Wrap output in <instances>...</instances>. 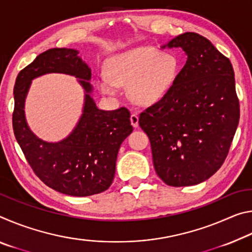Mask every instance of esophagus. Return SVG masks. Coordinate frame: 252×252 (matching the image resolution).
<instances>
[{
  "label": "esophagus",
  "instance_id": "esophagus-1",
  "mask_svg": "<svg viewBox=\"0 0 252 252\" xmlns=\"http://www.w3.org/2000/svg\"><path fill=\"white\" fill-rule=\"evenodd\" d=\"M130 121H131V125L133 127H136L139 126V117H138V113L136 112H132L131 116H130Z\"/></svg>",
  "mask_w": 252,
  "mask_h": 252
}]
</instances>
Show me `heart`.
I'll list each match as a JSON object with an SVG mask.
<instances>
[{"instance_id": "heart-1", "label": "heart", "mask_w": 252, "mask_h": 252, "mask_svg": "<svg viewBox=\"0 0 252 252\" xmlns=\"http://www.w3.org/2000/svg\"><path fill=\"white\" fill-rule=\"evenodd\" d=\"M178 61L173 55L152 48H138L110 59L108 73H102L99 87L113 94L119 85H129L131 99L140 104L159 101L177 78Z\"/></svg>"}]
</instances>
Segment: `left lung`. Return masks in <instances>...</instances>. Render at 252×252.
I'll use <instances>...</instances> for the list:
<instances>
[{"instance_id":"8db88e82","label":"left lung","mask_w":252,"mask_h":252,"mask_svg":"<svg viewBox=\"0 0 252 252\" xmlns=\"http://www.w3.org/2000/svg\"><path fill=\"white\" fill-rule=\"evenodd\" d=\"M188 55L170 90L140 113L156 172L165 185L193 186L220 169L236 133L240 105L230 60L206 37L187 32L168 43Z\"/></svg>"}]
</instances>
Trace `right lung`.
Listing matches in <instances>:
<instances>
[{"instance_id": "right-lung-1", "label": "right lung", "mask_w": 252, "mask_h": 252, "mask_svg": "<svg viewBox=\"0 0 252 252\" xmlns=\"http://www.w3.org/2000/svg\"><path fill=\"white\" fill-rule=\"evenodd\" d=\"M72 49H51L20 71L14 85L12 114L14 135L30 167L40 180L58 192L73 197L101 193L112 185L118 151L133 127L130 111L96 108L90 96L91 70ZM66 73L81 78L87 94L84 114L74 132L58 144L42 142L28 129L24 100L31 81L45 73Z\"/></svg>"}]
</instances>
